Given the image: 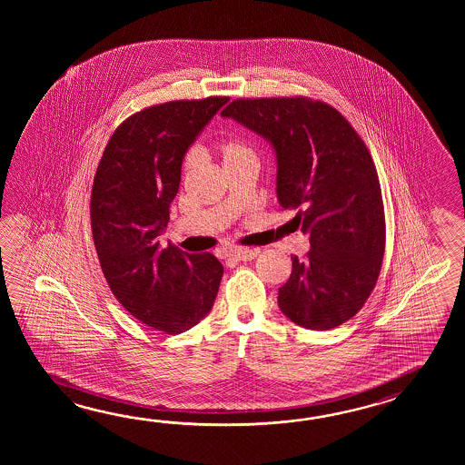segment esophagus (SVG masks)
I'll list each match as a JSON object with an SVG mask.
<instances>
[{
    "label": "esophagus",
    "instance_id": "1",
    "mask_svg": "<svg viewBox=\"0 0 465 465\" xmlns=\"http://www.w3.org/2000/svg\"><path fill=\"white\" fill-rule=\"evenodd\" d=\"M257 254H259V249H242V247H239V249L228 251L226 256L229 259H234V261H252Z\"/></svg>",
    "mask_w": 465,
    "mask_h": 465
}]
</instances>
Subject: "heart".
<instances>
[{"mask_svg": "<svg viewBox=\"0 0 465 465\" xmlns=\"http://www.w3.org/2000/svg\"><path fill=\"white\" fill-rule=\"evenodd\" d=\"M218 151L219 154H221V158H223V164L234 163L237 159L254 156L252 149L249 148L247 144H244L242 141H239V139H226V141L219 143ZM188 161H191V158H189Z\"/></svg>", "mask_w": 465, "mask_h": 465, "instance_id": "obj_1", "label": "heart"}]
</instances>
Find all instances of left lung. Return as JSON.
<instances>
[{
    "label": "left lung",
    "instance_id": "left-lung-1",
    "mask_svg": "<svg viewBox=\"0 0 465 465\" xmlns=\"http://www.w3.org/2000/svg\"><path fill=\"white\" fill-rule=\"evenodd\" d=\"M266 139L276 156V194L309 236L304 259L279 287L277 304L312 331L356 316L376 286L386 219L376 166L347 119L306 98L236 99L221 113Z\"/></svg>",
    "mask_w": 465,
    "mask_h": 465
}]
</instances>
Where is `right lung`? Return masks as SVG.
<instances>
[{
    "label": "right lung",
    "instance_id": "right-lung-1",
    "mask_svg": "<svg viewBox=\"0 0 465 465\" xmlns=\"http://www.w3.org/2000/svg\"><path fill=\"white\" fill-rule=\"evenodd\" d=\"M229 98L171 101L133 114L109 139L91 193L99 264L121 306L181 334L208 316L224 267L209 252L161 246L183 161Z\"/></svg>",
    "mask_w": 465,
    "mask_h": 465
}]
</instances>
